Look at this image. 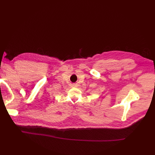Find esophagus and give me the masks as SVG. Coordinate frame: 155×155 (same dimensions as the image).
I'll return each instance as SVG.
<instances>
[{"label":"esophagus","instance_id":"esophagus-1","mask_svg":"<svg viewBox=\"0 0 155 155\" xmlns=\"http://www.w3.org/2000/svg\"><path fill=\"white\" fill-rule=\"evenodd\" d=\"M72 86H73V87H76V86H77V84H72Z\"/></svg>","mask_w":155,"mask_h":155}]
</instances>
